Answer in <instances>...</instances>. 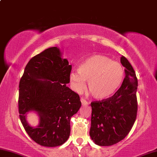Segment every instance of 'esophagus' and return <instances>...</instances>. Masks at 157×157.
<instances>
[{"instance_id": "1", "label": "esophagus", "mask_w": 157, "mask_h": 157, "mask_svg": "<svg viewBox=\"0 0 157 157\" xmlns=\"http://www.w3.org/2000/svg\"><path fill=\"white\" fill-rule=\"evenodd\" d=\"M81 103L83 104V105H88V104H89V103L87 102V101L85 100L84 98H81Z\"/></svg>"}]
</instances>
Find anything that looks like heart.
<instances>
[{"label":"heart","instance_id":"1","mask_svg":"<svg viewBox=\"0 0 157 157\" xmlns=\"http://www.w3.org/2000/svg\"><path fill=\"white\" fill-rule=\"evenodd\" d=\"M125 70L120 63L105 55L95 54L87 58L73 70L70 79L73 88L81 92L86 86L97 99L108 98L117 91L124 78Z\"/></svg>","mask_w":157,"mask_h":157}]
</instances>
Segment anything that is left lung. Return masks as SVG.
I'll return each instance as SVG.
<instances>
[{"label":"left lung","instance_id":"obj_1","mask_svg":"<svg viewBox=\"0 0 157 157\" xmlns=\"http://www.w3.org/2000/svg\"><path fill=\"white\" fill-rule=\"evenodd\" d=\"M125 77L117 92L106 99L93 101L90 135L95 144L109 146L123 140L130 132L137 113L138 81L132 66L122 56Z\"/></svg>","mask_w":157,"mask_h":157}]
</instances>
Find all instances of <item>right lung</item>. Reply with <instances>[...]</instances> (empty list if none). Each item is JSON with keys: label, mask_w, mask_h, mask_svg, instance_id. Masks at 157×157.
<instances>
[{"label": "right lung", "mask_w": 157, "mask_h": 157, "mask_svg": "<svg viewBox=\"0 0 157 157\" xmlns=\"http://www.w3.org/2000/svg\"><path fill=\"white\" fill-rule=\"evenodd\" d=\"M71 65L60 49H46L30 59L19 83L20 119L33 141L45 147H56L70 134V119L81 106L78 94L69 88ZM29 111L40 117L32 127L26 119Z\"/></svg>", "instance_id": "right-lung-1"}]
</instances>
